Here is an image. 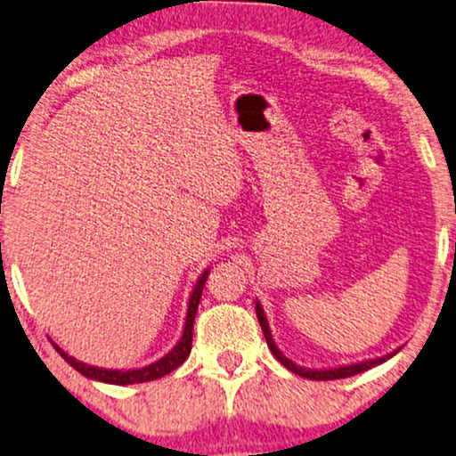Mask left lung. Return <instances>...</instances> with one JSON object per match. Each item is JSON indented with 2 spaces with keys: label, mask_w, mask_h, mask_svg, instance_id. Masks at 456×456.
I'll return each mask as SVG.
<instances>
[{
  "label": "left lung",
  "mask_w": 456,
  "mask_h": 456,
  "mask_svg": "<svg viewBox=\"0 0 456 456\" xmlns=\"http://www.w3.org/2000/svg\"><path fill=\"white\" fill-rule=\"evenodd\" d=\"M254 305H256V317H258V323H260V330L265 333V339L266 344H269V350L273 352V356L281 362L283 367H288L291 373L300 375V378H306V379H317V381H327V379H344V378H350V375H356V373H362L367 371V369L371 367H378L381 362L390 361L394 354H396V350L387 352L384 356H378V359H365V361H359V362H350V365H339V367H327V369H311V367H300L296 365L294 361L288 359V356L283 354L281 350H279V346L275 344V339H273V333H271V327H269V321H266V314L263 311V305H260L258 300H254Z\"/></svg>",
  "instance_id": "1"
}]
</instances>
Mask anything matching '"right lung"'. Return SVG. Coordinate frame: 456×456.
Here are the masks:
<instances>
[{"instance_id":"right-lung-1","label":"right lung","mask_w":456,"mask_h":456,"mask_svg":"<svg viewBox=\"0 0 456 456\" xmlns=\"http://www.w3.org/2000/svg\"><path fill=\"white\" fill-rule=\"evenodd\" d=\"M210 269H206L200 273L196 285H193L190 300H187V313H185V323H183V331H181V338L177 339V344L173 346L171 350L167 352L165 356L150 362L145 367H137V369H106V367H94L87 365V362L77 361L75 356H70L69 352L60 348V346L50 339L53 348L58 350V354L69 362L72 369H77L78 373L85 375L87 379H95L102 381V384H112V386H129V384H143V381H154L158 378H165L167 373H171L177 369L179 365H183L191 352V333H193V321H196V311L200 305V298H202V289L206 283V277H208Z\"/></svg>"}]
</instances>
